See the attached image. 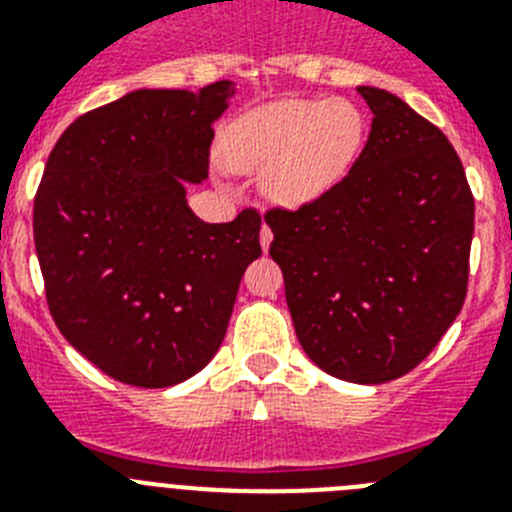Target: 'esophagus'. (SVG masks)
<instances>
[{
	"instance_id": "obj_1",
	"label": "esophagus",
	"mask_w": 512,
	"mask_h": 512,
	"mask_svg": "<svg viewBox=\"0 0 512 512\" xmlns=\"http://www.w3.org/2000/svg\"><path fill=\"white\" fill-rule=\"evenodd\" d=\"M259 238H261V248H264V251H269V246H271V238H274V233H271V228L269 225H261V233H259Z\"/></svg>"
}]
</instances>
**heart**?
<instances>
[{
	"mask_svg": "<svg viewBox=\"0 0 512 512\" xmlns=\"http://www.w3.org/2000/svg\"><path fill=\"white\" fill-rule=\"evenodd\" d=\"M364 133V115L348 99H279L235 117L220 135V158L238 174L261 171L269 200L300 207L348 174Z\"/></svg>",
	"mask_w": 512,
	"mask_h": 512,
	"instance_id": "obj_1",
	"label": "heart"
}]
</instances>
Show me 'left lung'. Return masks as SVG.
I'll use <instances>...</instances> for the list:
<instances>
[{
	"label": "left lung",
	"mask_w": 512,
	"mask_h": 512,
	"mask_svg": "<svg viewBox=\"0 0 512 512\" xmlns=\"http://www.w3.org/2000/svg\"><path fill=\"white\" fill-rule=\"evenodd\" d=\"M372 130L323 197L271 207V259L305 354L356 384L408 374L459 315L474 197L454 146L395 94L359 87Z\"/></svg>",
	"instance_id": "obj_1"
}]
</instances>
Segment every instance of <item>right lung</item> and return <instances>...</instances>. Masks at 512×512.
<instances>
[{"mask_svg": "<svg viewBox=\"0 0 512 512\" xmlns=\"http://www.w3.org/2000/svg\"><path fill=\"white\" fill-rule=\"evenodd\" d=\"M233 92L138 89L76 117L48 156L33 210L48 310L117 382L158 390L205 369L261 256L259 212L202 223L184 189L207 179Z\"/></svg>", "mask_w": 512, "mask_h": 512, "instance_id": "1", "label": "right lung"}]
</instances>
